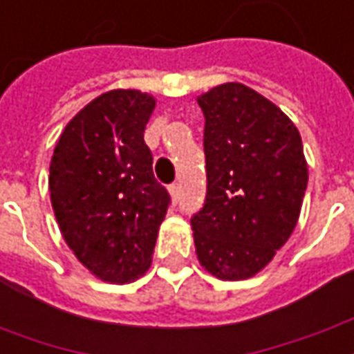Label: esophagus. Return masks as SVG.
I'll return each instance as SVG.
<instances>
[{"label":"esophagus","instance_id":"obj_1","mask_svg":"<svg viewBox=\"0 0 354 354\" xmlns=\"http://www.w3.org/2000/svg\"><path fill=\"white\" fill-rule=\"evenodd\" d=\"M170 189V196H172V201H178L180 199V184H172L168 187Z\"/></svg>","mask_w":354,"mask_h":354}]
</instances>
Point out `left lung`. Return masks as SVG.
I'll return each instance as SVG.
<instances>
[{
  "label": "left lung",
  "instance_id": "obj_1",
  "mask_svg": "<svg viewBox=\"0 0 354 354\" xmlns=\"http://www.w3.org/2000/svg\"><path fill=\"white\" fill-rule=\"evenodd\" d=\"M207 194L192 217L199 263L225 281L256 275L297 227L308 184L297 126L242 83L197 98Z\"/></svg>",
  "mask_w": 354,
  "mask_h": 354
}]
</instances>
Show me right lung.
I'll use <instances>...</instances> for the list:
<instances>
[{"mask_svg": "<svg viewBox=\"0 0 354 354\" xmlns=\"http://www.w3.org/2000/svg\"><path fill=\"white\" fill-rule=\"evenodd\" d=\"M155 98L118 88L88 102L59 136L50 197L59 230L96 277L129 283L151 266L170 194L143 133Z\"/></svg>", "mask_w": 354, "mask_h": 354, "instance_id": "add662e5", "label": "right lung"}]
</instances>
